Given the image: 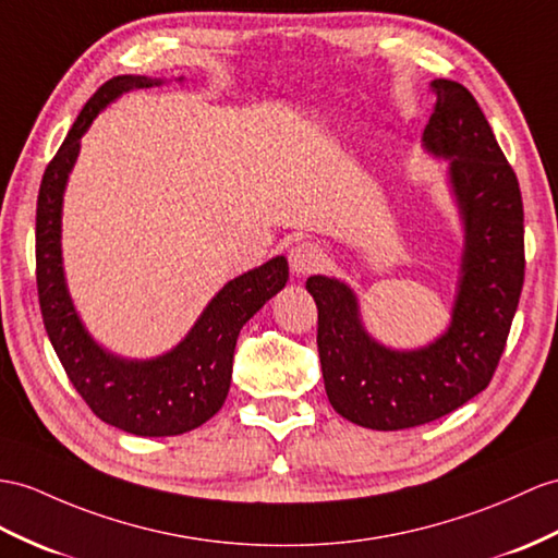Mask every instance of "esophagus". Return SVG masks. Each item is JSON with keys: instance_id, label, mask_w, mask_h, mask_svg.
Returning <instances> with one entry per match:
<instances>
[{"instance_id": "1", "label": "esophagus", "mask_w": 558, "mask_h": 558, "mask_svg": "<svg viewBox=\"0 0 558 558\" xmlns=\"http://www.w3.org/2000/svg\"><path fill=\"white\" fill-rule=\"evenodd\" d=\"M324 260V253L317 246V243L312 241H303V243H295L289 253V263H291V271L298 277H305L312 275V271L319 269Z\"/></svg>"}]
</instances>
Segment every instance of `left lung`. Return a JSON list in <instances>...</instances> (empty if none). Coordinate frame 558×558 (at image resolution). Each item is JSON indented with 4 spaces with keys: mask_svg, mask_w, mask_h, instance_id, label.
I'll return each instance as SVG.
<instances>
[{
    "mask_svg": "<svg viewBox=\"0 0 558 558\" xmlns=\"http://www.w3.org/2000/svg\"><path fill=\"white\" fill-rule=\"evenodd\" d=\"M436 108L424 148L447 160L464 248L450 326L428 345L388 348L366 331L357 293L315 275L317 348L333 410L374 430H402L454 412L487 388L523 289V201L515 172L471 92L433 80Z\"/></svg>",
    "mask_w": 558,
    "mask_h": 558,
    "instance_id": "1",
    "label": "left lung"
}]
</instances>
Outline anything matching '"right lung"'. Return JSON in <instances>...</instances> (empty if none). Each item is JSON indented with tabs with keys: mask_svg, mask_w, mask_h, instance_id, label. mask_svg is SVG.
<instances>
[{
	"mask_svg": "<svg viewBox=\"0 0 558 558\" xmlns=\"http://www.w3.org/2000/svg\"><path fill=\"white\" fill-rule=\"evenodd\" d=\"M158 85L160 77L118 75L97 89L45 170L35 225L37 293L49 341L89 410L106 424L142 438L182 436L220 412L232 384L239 331L289 281L283 255L243 271L215 293L180 343L156 357H120L94 341L63 271L61 215L68 177L94 118L122 94Z\"/></svg>",
	"mask_w": 558,
	"mask_h": 558,
	"instance_id": "1",
	"label": "right lung"
}]
</instances>
